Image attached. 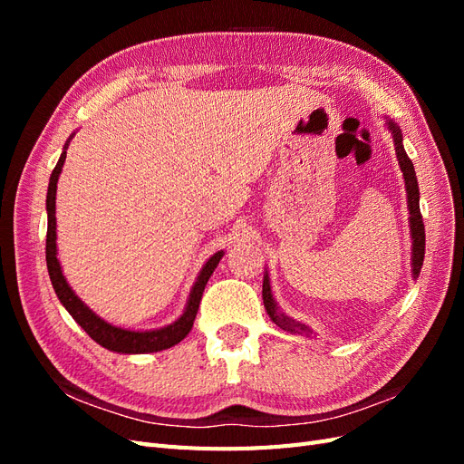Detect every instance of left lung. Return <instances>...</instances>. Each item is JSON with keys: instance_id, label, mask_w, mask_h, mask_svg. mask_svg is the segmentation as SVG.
I'll return each instance as SVG.
<instances>
[{"instance_id": "1", "label": "left lung", "mask_w": 464, "mask_h": 464, "mask_svg": "<svg viewBox=\"0 0 464 464\" xmlns=\"http://www.w3.org/2000/svg\"><path fill=\"white\" fill-rule=\"evenodd\" d=\"M385 125L392 137V145H395V154L399 160V168L402 172V179H404V189H406V205H409V227H411V237H412V256H411V273L412 278L416 280L420 275V269H422L424 263V251H426V232H424V222H422V215H420V189H418V179H416V172H414V164L409 159V154L404 150L402 145V131L399 125L385 118ZM263 304L265 310L269 314L271 321L275 325H278L283 331L292 333V334H304V336H314L315 333L312 331L310 325H305L302 321H296L288 317L280 305L276 304L273 290H271V276L269 271H265L263 275Z\"/></svg>"}]
</instances>
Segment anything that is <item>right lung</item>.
I'll list each match as a JSON object with an SVG mask.
<instances>
[{"mask_svg":"<svg viewBox=\"0 0 464 464\" xmlns=\"http://www.w3.org/2000/svg\"><path fill=\"white\" fill-rule=\"evenodd\" d=\"M73 135L75 133L69 135V139L63 145L62 157H60L58 164H55L53 172L50 176L48 195H46V213H48L46 265H48L52 286H53L55 294H58L62 305L69 312V315H72L79 323L81 329H85V333L91 336L92 341H96L98 344L104 346L106 350H110V353L149 354V353H160V350L172 348L179 341H184L188 333L191 331L195 315H198V310H199L203 290L208 283L210 275L215 273L217 265L220 263V259L224 256V249L217 251V254H213L207 259V263L203 265V269L199 271L198 278H195V283L191 286V292H189V298L186 302L184 312H181V315L176 321H172L170 325H164L160 329L133 331V329L111 325V323H108L101 315H96L91 310V307L77 296L73 288L69 286L67 278L63 276L60 259H58V244H55V240H58V232H55V191H58V179H60L62 168H63V162H65L69 141H72Z\"/></svg>","mask_w":464,"mask_h":464,"instance_id":"1","label":"right lung"}]
</instances>
